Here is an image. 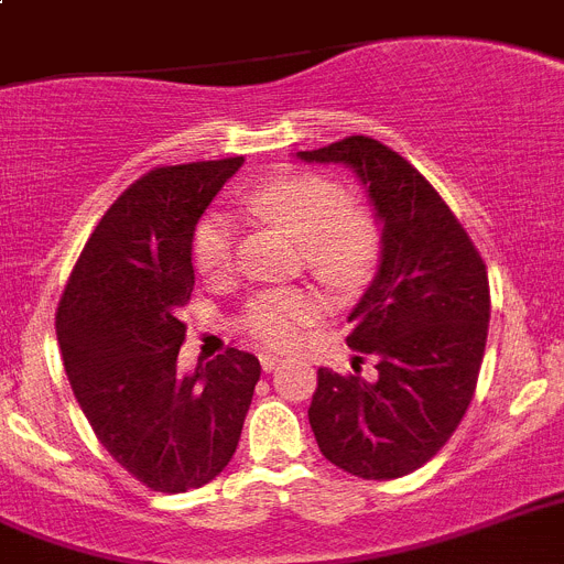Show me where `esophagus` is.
<instances>
[{
    "mask_svg": "<svg viewBox=\"0 0 564 564\" xmlns=\"http://www.w3.org/2000/svg\"><path fill=\"white\" fill-rule=\"evenodd\" d=\"M259 362H262L264 373H271V370H276L279 365H282V356H276V354H262V356H259Z\"/></svg>",
    "mask_w": 564,
    "mask_h": 564,
    "instance_id": "34e87169",
    "label": "esophagus"
}]
</instances>
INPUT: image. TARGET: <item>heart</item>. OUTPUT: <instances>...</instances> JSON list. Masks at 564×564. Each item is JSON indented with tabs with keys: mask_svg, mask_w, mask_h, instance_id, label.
<instances>
[{
	"mask_svg": "<svg viewBox=\"0 0 564 564\" xmlns=\"http://www.w3.org/2000/svg\"><path fill=\"white\" fill-rule=\"evenodd\" d=\"M250 208L307 245L311 268L334 285H350L370 271L377 259V228L362 210L348 208V196L330 180L296 173L273 180L248 196ZM236 230L230 216L210 210L196 223L191 257L205 279H228L234 273ZM319 314V300L307 291H262L248 305L242 325L268 348L296 345L305 325Z\"/></svg>",
	"mask_w": 564,
	"mask_h": 564,
	"instance_id": "heart-1",
	"label": "heart"
}]
</instances>
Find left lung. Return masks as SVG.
I'll use <instances>...</instances> for the list:
<instances>
[{"instance_id":"8db88e82","label":"left lung","mask_w":564,"mask_h":564,"mask_svg":"<svg viewBox=\"0 0 564 564\" xmlns=\"http://www.w3.org/2000/svg\"><path fill=\"white\" fill-rule=\"evenodd\" d=\"M296 156L350 167L382 228L377 273L348 316V345L373 356L377 377L319 368L307 420L336 468L362 479L413 474L451 440L474 399L488 339V271L431 182L377 139L348 137Z\"/></svg>"}]
</instances>
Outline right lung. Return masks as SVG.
Instances as JSON below:
<instances>
[{
  "label": "right lung",
  "instance_id": "obj_1",
  "mask_svg": "<svg viewBox=\"0 0 564 564\" xmlns=\"http://www.w3.org/2000/svg\"><path fill=\"white\" fill-rule=\"evenodd\" d=\"M245 159L156 167L108 208L56 311V339L82 413L108 454L159 494L225 470L242 436L259 359L230 348L180 373L194 293L191 236Z\"/></svg>",
  "mask_w": 564,
  "mask_h": 564
}]
</instances>
